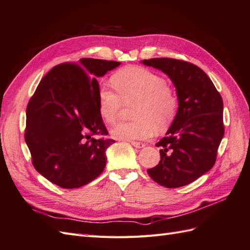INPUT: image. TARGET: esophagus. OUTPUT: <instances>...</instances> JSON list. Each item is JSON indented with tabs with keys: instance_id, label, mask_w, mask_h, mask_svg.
<instances>
[{
	"instance_id": "34e87169",
	"label": "esophagus",
	"mask_w": 250,
	"mask_h": 250,
	"mask_svg": "<svg viewBox=\"0 0 250 250\" xmlns=\"http://www.w3.org/2000/svg\"><path fill=\"white\" fill-rule=\"evenodd\" d=\"M130 144H131L133 146H135V148H137V149L144 148V146H145V145H144L143 143H138V142H130Z\"/></svg>"
}]
</instances>
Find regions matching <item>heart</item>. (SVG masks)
<instances>
[{
    "instance_id": "heart-1",
    "label": "heart",
    "mask_w": 250,
    "mask_h": 250,
    "mask_svg": "<svg viewBox=\"0 0 250 250\" xmlns=\"http://www.w3.org/2000/svg\"><path fill=\"white\" fill-rule=\"evenodd\" d=\"M114 92L101 86L97 95L98 112L104 123L113 125L117 120L120 108L125 104H137L134 118L130 123H120L114 126L111 134L119 140H145L152 137L158 130H165L175 117L177 98L167 86L162 76L152 70L129 66L112 77Z\"/></svg>"
}]
</instances>
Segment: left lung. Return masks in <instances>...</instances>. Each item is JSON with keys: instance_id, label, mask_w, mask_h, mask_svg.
<instances>
[{"instance_id": "8db88e82", "label": "left lung", "mask_w": 250, "mask_h": 250, "mask_svg": "<svg viewBox=\"0 0 250 250\" xmlns=\"http://www.w3.org/2000/svg\"><path fill=\"white\" fill-rule=\"evenodd\" d=\"M162 70L176 89L178 108L161 146V161L148 169L153 181L166 188L194 182L213 167L224 136L223 100L207 74L194 64L170 58L143 60Z\"/></svg>"}]
</instances>
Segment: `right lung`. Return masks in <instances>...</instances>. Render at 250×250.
<instances>
[{
    "label": "right lung",
    "mask_w": 250,
    "mask_h": 250,
    "mask_svg": "<svg viewBox=\"0 0 250 250\" xmlns=\"http://www.w3.org/2000/svg\"><path fill=\"white\" fill-rule=\"evenodd\" d=\"M120 62L92 58L55 66L40 81L26 108L25 142L39 173L64 189L84 186L106 164L107 135L98 112L97 78Z\"/></svg>",
    "instance_id": "add662e5"
}]
</instances>
